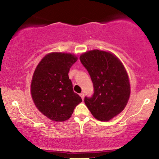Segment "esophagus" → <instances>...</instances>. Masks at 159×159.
Masks as SVG:
<instances>
[{
  "instance_id": "34e87169",
  "label": "esophagus",
  "mask_w": 159,
  "mask_h": 159,
  "mask_svg": "<svg viewBox=\"0 0 159 159\" xmlns=\"http://www.w3.org/2000/svg\"><path fill=\"white\" fill-rule=\"evenodd\" d=\"M80 97L82 98V99L83 100V99H84V93H80Z\"/></svg>"
}]
</instances>
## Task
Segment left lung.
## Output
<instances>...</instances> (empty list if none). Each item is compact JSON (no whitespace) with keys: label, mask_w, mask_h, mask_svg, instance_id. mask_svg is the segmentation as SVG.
Masks as SVG:
<instances>
[{"label":"left lung","mask_w":159,"mask_h":159,"mask_svg":"<svg viewBox=\"0 0 159 159\" xmlns=\"http://www.w3.org/2000/svg\"><path fill=\"white\" fill-rule=\"evenodd\" d=\"M80 60L94 88L92 97L84 98V103L98 120L109 121L122 111L129 98L127 71L119 58L109 52L93 50L82 54Z\"/></svg>","instance_id":"obj_1"}]
</instances>
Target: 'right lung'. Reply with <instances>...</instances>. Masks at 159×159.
<instances>
[{
    "instance_id": "1",
    "label": "right lung",
    "mask_w": 159,
    "mask_h": 159,
    "mask_svg": "<svg viewBox=\"0 0 159 159\" xmlns=\"http://www.w3.org/2000/svg\"><path fill=\"white\" fill-rule=\"evenodd\" d=\"M77 57L71 53L48 54L37 66L32 76L31 94L34 104L52 121L70 118L82 98L74 92L68 73Z\"/></svg>"
}]
</instances>
